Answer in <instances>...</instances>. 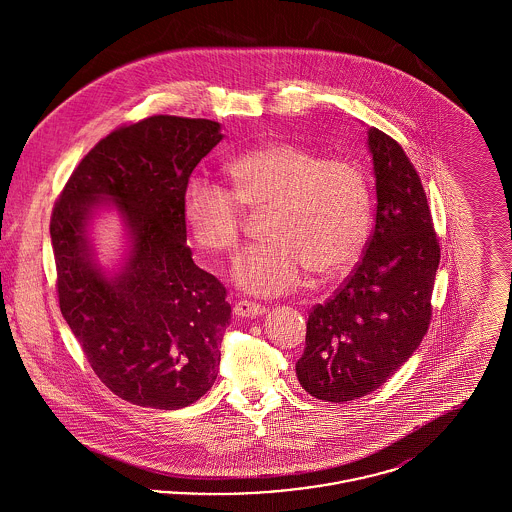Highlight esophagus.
<instances>
[{
  "label": "esophagus",
  "mask_w": 512,
  "mask_h": 512,
  "mask_svg": "<svg viewBox=\"0 0 512 512\" xmlns=\"http://www.w3.org/2000/svg\"><path fill=\"white\" fill-rule=\"evenodd\" d=\"M267 309L259 303H251V301H238L234 305V315L240 318H255L265 315Z\"/></svg>",
  "instance_id": "34e87169"
}]
</instances>
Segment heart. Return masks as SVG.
Listing matches in <instances>:
<instances>
[{
	"label": "heart",
	"instance_id": "heart-1",
	"mask_svg": "<svg viewBox=\"0 0 512 512\" xmlns=\"http://www.w3.org/2000/svg\"><path fill=\"white\" fill-rule=\"evenodd\" d=\"M234 192L192 178L184 190V219L199 247L234 253L244 232V207L268 209L267 244L247 249L234 268L240 290L274 297L299 288L307 274L334 280L359 259L370 230L365 174L311 147L272 142L228 165Z\"/></svg>",
	"mask_w": 512,
	"mask_h": 512
}]
</instances>
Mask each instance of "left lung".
Instances as JSON below:
<instances>
[{
    "instance_id": "obj_1",
    "label": "left lung",
    "mask_w": 512,
    "mask_h": 512,
    "mask_svg": "<svg viewBox=\"0 0 512 512\" xmlns=\"http://www.w3.org/2000/svg\"><path fill=\"white\" fill-rule=\"evenodd\" d=\"M376 220L365 257L307 320L295 365L301 388L332 403L378 390L428 332L439 244L413 163L388 134L368 128Z\"/></svg>"
}]
</instances>
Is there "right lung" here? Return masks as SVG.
Here are the masks:
<instances>
[{
	"instance_id": "1",
	"label": "right lung",
	"mask_w": 512,
	"mask_h": 512,
	"mask_svg": "<svg viewBox=\"0 0 512 512\" xmlns=\"http://www.w3.org/2000/svg\"><path fill=\"white\" fill-rule=\"evenodd\" d=\"M224 136L207 119L155 115L103 138L74 169L49 222L59 307L99 380L124 401L176 411L213 388L230 305L186 245L184 190ZM103 208L127 253L98 265L89 236Z\"/></svg>"
}]
</instances>
